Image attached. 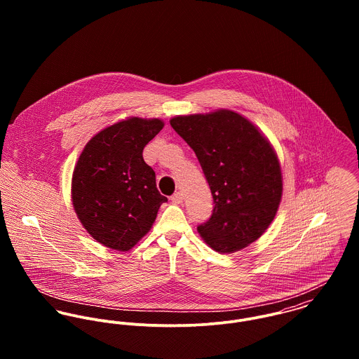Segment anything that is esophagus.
<instances>
[{"instance_id":"esophagus-1","label":"esophagus","mask_w":359,"mask_h":359,"mask_svg":"<svg viewBox=\"0 0 359 359\" xmlns=\"http://www.w3.org/2000/svg\"><path fill=\"white\" fill-rule=\"evenodd\" d=\"M170 201H171L174 205H181V203H182V195H181L180 192H175V194L170 198Z\"/></svg>"}]
</instances>
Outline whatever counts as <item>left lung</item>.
Segmentation results:
<instances>
[{
  "instance_id": "8db88e82",
  "label": "left lung",
  "mask_w": 359,
  "mask_h": 359,
  "mask_svg": "<svg viewBox=\"0 0 359 359\" xmlns=\"http://www.w3.org/2000/svg\"><path fill=\"white\" fill-rule=\"evenodd\" d=\"M170 124L196 154L212 195V214L198 226L201 236L219 253L245 249L265 232L280 203L273 148L253 123L226 109L177 116Z\"/></svg>"
}]
</instances>
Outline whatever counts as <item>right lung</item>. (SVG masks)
<instances>
[{
    "label": "right lung",
    "instance_id": "1",
    "mask_svg": "<svg viewBox=\"0 0 359 359\" xmlns=\"http://www.w3.org/2000/svg\"><path fill=\"white\" fill-rule=\"evenodd\" d=\"M158 118L131 117L94 135L80 154L72 178V201L87 232L118 252L134 248L152 228L167 202L156 188L144 148L160 133Z\"/></svg>",
    "mask_w": 359,
    "mask_h": 359
}]
</instances>
